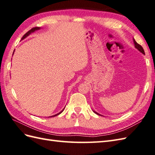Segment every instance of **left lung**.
I'll return each mask as SVG.
<instances>
[{
	"mask_svg": "<svg viewBox=\"0 0 155 155\" xmlns=\"http://www.w3.org/2000/svg\"><path fill=\"white\" fill-rule=\"evenodd\" d=\"M134 44H135V48L139 50V51L140 52H141L143 54H145V51H144V49H143V48H142V46H141V45H140L139 44H138L137 43V42L135 41V40L134 39ZM94 112L95 114H98V115H100V116H101V115L99 114L98 113L96 112L95 111H94Z\"/></svg>",
	"mask_w": 155,
	"mask_h": 155,
	"instance_id": "1",
	"label": "left lung"
}]
</instances>
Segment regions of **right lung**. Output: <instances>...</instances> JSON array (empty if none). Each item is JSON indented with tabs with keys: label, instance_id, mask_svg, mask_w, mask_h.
Segmentation results:
<instances>
[{
	"label": "right lung",
	"instance_id": "1",
	"mask_svg": "<svg viewBox=\"0 0 155 155\" xmlns=\"http://www.w3.org/2000/svg\"><path fill=\"white\" fill-rule=\"evenodd\" d=\"M39 29H40V28H39V27H35V28H31L30 30H29L27 33H26L24 35V36L22 37V38H21V39H24V38H26L27 36H28L30 34H31V33H33V32H34L35 31H36V30H39ZM13 54H14V52H13ZM64 110V108L61 111H60L59 113H58V114H55V115H54V116H51L50 117H54V116H58V115H59L60 114H61L63 111V110Z\"/></svg>",
	"mask_w": 155,
	"mask_h": 155
}]
</instances>
